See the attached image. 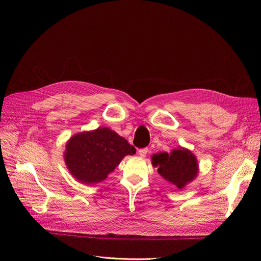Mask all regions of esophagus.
I'll list each match as a JSON object with an SVG mask.
<instances>
[{
    "mask_svg": "<svg viewBox=\"0 0 261 261\" xmlns=\"http://www.w3.org/2000/svg\"><path fill=\"white\" fill-rule=\"evenodd\" d=\"M148 152V148H143V149H140L139 150V154L142 156V158H145L146 154Z\"/></svg>",
    "mask_w": 261,
    "mask_h": 261,
    "instance_id": "esophagus-1",
    "label": "esophagus"
}]
</instances>
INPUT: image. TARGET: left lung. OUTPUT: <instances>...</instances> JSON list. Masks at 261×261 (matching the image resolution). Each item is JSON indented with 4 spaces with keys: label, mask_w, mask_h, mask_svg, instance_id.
<instances>
[{
    "label": "left lung",
    "mask_w": 261,
    "mask_h": 261,
    "mask_svg": "<svg viewBox=\"0 0 261 261\" xmlns=\"http://www.w3.org/2000/svg\"><path fill=\"white\" fill-rule=\"evenodd\" d=\"M151 160L160 175L179 189L193 181L199 171L196 156L182 147L172 150L170 154L167 152L153 154Z\"/></svg>",
    "instance_id": "8db88e82"
}]
</instances>
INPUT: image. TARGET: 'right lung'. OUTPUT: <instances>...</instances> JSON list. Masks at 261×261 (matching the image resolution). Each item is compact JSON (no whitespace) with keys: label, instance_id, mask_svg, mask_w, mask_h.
I'll return each mask as SVG.
<instances>
[{"label":"right lung","instance_id":"obj_1","mask_svg":"<svg viewBox=\"0 0 261 261\" xmlns=\"http://www.w3.org/2000/svg\"><path fill=\"white\" fill-rule=\"evenodd\" d=\"M64 161L71 174L82 184H96L112 172L135 148L113 130L101 127L75 134L65 146Z\"/></svg>","mask_w":261,"mask_h":261}]
</instances>
